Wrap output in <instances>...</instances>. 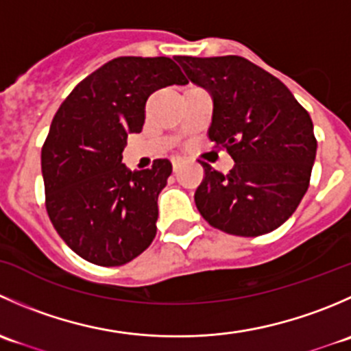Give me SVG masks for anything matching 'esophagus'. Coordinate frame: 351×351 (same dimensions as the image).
<instances>
[{
    "instance_id": "esophagus-1",
    "label": "esophagus",
    "mask_w": 351,
    "mask_h": 351,
    "mask_svg": "<svg viewBox=\"0 0 351 351\" xmlns=\"http://www.w3.org/2000/svg\"><path fill=\"white\" fill-rule=\"evenodd\" d=\"M178 166H180L178 161H176V159H173V169H175V173L178 171Z\"/></svg>"
}]
</instances>
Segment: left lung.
<instances>
[{
    "label": "left lung",
    "instance_id": "1",
    "mask_svg": "<svg viewBox=\"0 0 351 351\" xmlns=\"http://www.w3.org/2000/svg\"><path fill=\"white\" fill-rule=\"evenodd\" d=\"M175 61L210 93L208 137L234 159L228 175L202 162L198 212L228 234L253 238L275 231L309 186L317 149L309 113L278 77L239 56H176Z\"/></svg>",
    "mask_w": 351,
    "mask_h": 351
}]
</instances>
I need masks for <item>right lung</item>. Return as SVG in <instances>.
Returning <instances> with one entry per match:
<instances>
[{
	"instance_id": "obj_1",
	"label": "right lung",
	"mask_w": 351,
	"mask_h": 351,
	"mask_svg": "<svg viewBox=\"0 0 351 351\" xmlns=\"http://www.w3.org/2000/svg\"><path fill=\"white\" fill-rule=\"evenodd\" d=\"M186 84L169 58H117L81 81L56 113L42 147L45 207L76 254L100 267L139 256L156 236L158 197L173 166L122 162L129 134H139L151 93Z\"/></svg>"
}]
</instances>
